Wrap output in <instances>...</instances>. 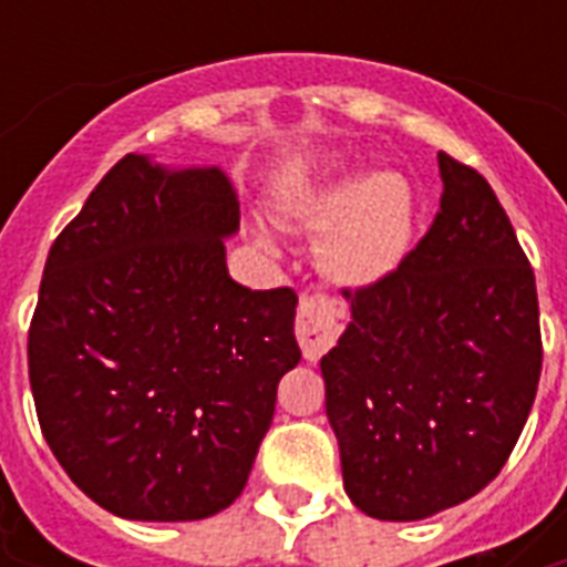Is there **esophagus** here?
<instances>
[{
    "label": "esophagus",
    "mask_w": 567,
    "mask_h": 567,
    "mask_svg": "<svg viewBox=\"0 0 567 567\" xmlns=\"http://www.w3.org/2000/svg\"><path fill=\"white\" fill-rule=\"evenodd\" d=\"M341 315L344 306L329 300L323 293H302L300 309H297V341L302 347L306 362H318L329 347L336 344L341 332Z\"/></svg>",
    "instance_id": "1"
}]
</instances>
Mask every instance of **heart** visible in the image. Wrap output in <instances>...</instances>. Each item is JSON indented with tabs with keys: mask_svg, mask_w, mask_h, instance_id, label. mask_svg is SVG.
<instances>
[{
	"mask_svg": "<svg viewBox=\"0 0 567 567\" xmlns=\"http://www.w3.org/2000/svg\"><path fill=\"white\" fill-rule=\"evenodd\" d=\"M293 223L323 235L320 267L344 288H371L403 261L417 217L412 182L377 173L359 162H338L293 185L282 199ZM256 244L279 256L282 240L270 223L252 226Z\"/></svg>",
	"mask_w": 567,
	"mask_h": 567,
	"instance_id": "1",
	"label": "heart"
}]
</instances>
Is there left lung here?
<instances>
[{
    "mask_svg": "<svg viewBox=\"0 0 567 567\" xmlns=\"http://www.w3.org/2000/svg\"><path fill=\"white\" fill-rule=\"evenodd\" d=\"M441 212L382 282L344 291L320 359L350 501L423 520L506 465L542 377L536 276L492 185L439 153Z\"/></svg>",
    "mask_w": 567,
    "mask_h": 567,
    "instance_id": "1",
    "label": "left lung"
}]
</instances>
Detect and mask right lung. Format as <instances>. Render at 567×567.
<instances>
[{
    "mask_svg": "<svg viewBox=\"0 0 567 567\" xmlns=\"http://www.w3.org/2000/svg\"><path fill=\"white\" fill-rule=\"evenodd\" d=\"M229 173L120 158L49 249L29 379L49 450L96 506L203 520L235 503L300 362L297 293L226 267Z\"/></svg>",
    "mask_w": 567,
    "mask_h": 567,
    "instance_id": "right-lung-1",
    "label": "right lung"
}]
</instances>
